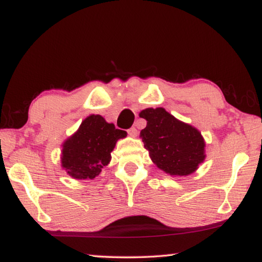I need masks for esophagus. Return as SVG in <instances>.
Masks as SVG:
<instances>
[{
  "label": "esophagus",
  "instance_id": "obj_1",
  "mask_svg": "<svg viewBox=\"0 0 262 262\" xmlns=\"http://www.w3.org/2000/svg\"><path fill=\"white\" fill-rule=\"evenodd\" d=\"M128 134H129L132 138H135V136H138V129H136L135 127H132L128 129Z\"/></svg>",
  "mask_w": 262,
  "mask_h": 262
}]
</instances>
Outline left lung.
I'll list each match as a JSON object with an SVG mask.
<instances>
[{"mask_svg":"<svg viewBox=\"0 0 262 262\" xmlns=\"http://www.w3.org/2000/svg\"><path fill=\"white\" fill-rule=\"evenodd\" d=\"M140 118L147 120L140 136L160 169L183 177L192 174L205 160V141L194 127L177 120L163 108L144 109Z\"/></svg>","mask_w":262,"mask_h":262,"instance_id":"obj_1","label":"left lung"}]
</instances>
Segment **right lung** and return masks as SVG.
<instances>
[{
	"mask_svg": "<svg viewBox=\"0 0 262 262\" xmlns=\"http://www.w3.org/2000/svg\"><path fill=\"white\" fill-rule=\"evenodd\" d=\"M126 135L101 115L88 116L63 143L62 167L74 179H94L111 161L116 141Z\"/></svg>",
	"mask_w": 262,
	"mask_h": 262,
	"instance_id": "right-lung-1",
	"label": "right lung"
}]
</instances>
